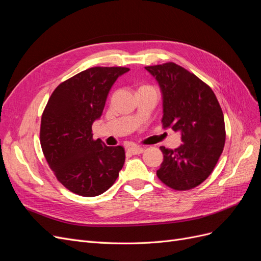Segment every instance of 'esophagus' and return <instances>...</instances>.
I'll return each mask as SVG.
<instances>
[{
  "mask_svg": "<svg viewBox=\"0 0 261 261\" xmlns=\"http://www.w3.org/2000/svg\"><path fill=\"white\" fill-rule=\"evenodd\" d=\"M127 151L130 152L132 154H140L145 151V148L140 146H129L127 148Z\"/></svg>",
  "mask_w": 261,
  "mask_h": 261,
  "instance_id": "esophagus-1",
  "label": "esophagus"
}]
</instances>
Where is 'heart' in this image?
<instances>
[{"label":"heart","mask_w":261,"mask_h":261,"mask_svg":"<svg viewBox=\"0 0 261 261\" xmlns=\"http://www.w3.org/2000/svg\"><path fill=\"white\" fill-rule=\"evenodd\" d=\"M145 87H146V86H145Z\"/></svg>","instance_id":"heart-1"}]
</instances>
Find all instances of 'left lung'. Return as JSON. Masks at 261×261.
Masks as SVG:
<instances>
[{
  "mask_svg": "<svg viewBox=\"0 0 261 261\" xmlns=\"http://www.w3.org/2000/svg\"><path fill=\"white\" fill-rule=\"evenodd\" d=\"M145 68L160 86L163 127L180 132L183 141L174 150L160 147L163 162L156 175L175 191H188L211 174L223 151L222 109L207 84L175 63Z\"/></svg>",
  "mask_w": 261,
  "mask_h": 261,
  "instance_id": "1",
  "label": "left lung"
}]
</instances>
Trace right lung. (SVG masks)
I'll use <instances>...</instances> for the list:
<instances>
[{
    "label": "right lung",
    "instance_id": "add662e5",
    "mask_svg": "<svg viewBox=\"0 0 261 261\" xmlns=\"http://www.w3.org/2000/svg\"><path fill=\"white\" fill-rule=\"evenodd\" d=\"M127 67H91L60 84L41 117L40 144L55 176L84 197L103 194L125 162L122 146L93 140L92 124L103 112L110 89Z\"/></svg>",
    "mask_w": 261,
    "mask_h": 261
}]
</instances>
